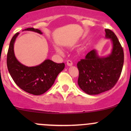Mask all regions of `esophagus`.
Here are the masks:
<instances>
[{
	"label": "esophagus",
	"mask_w": 131,
	"mask_h": 131,
	"mask_svg": "<svg viewBox=\"0 0 131 131\" xmlns=\"http://www.w3.org/2000/svg\"><path fill=\"white\" fill-rule=\"evenodd\" d=\"M67 66H68V67H71V66L73 65V63H72V61H70V60L67 61Z\"/></svg>",
	"instance_id": "1"
}]
</instances>
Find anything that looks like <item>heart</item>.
Returning <instances> with one entry per match:
<instances>
[{
    "mask_svg": "<svg viewBox=\"0 0 131 131\" xmlns=\"http://www.w3.org/2000/svg\"><path fill=\"white\" fill-rule=\"evenodd\" d=\"M55 50L56 51V52L58 53H59V54H63V51L62 50L61 48H60L59 47H55Z\"/></svg>",
    "mask_w": 131,
    "mask_h": 131,
    "instance_id": "1",
    "label": "heart"
}]
</instances>
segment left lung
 <instances>
[{"instance_id":"left-lung-1","label":"left lung","mask_w":131,"mask_h":131,"mask_svg":"<svg viewBox=\"0 0 131 131\" xmlns=\"http://www.w3.org/2000/svg\"><path fill=\"white\" fill-rule=\"evenodd\" d=\"M105 38L112 43L111 53L100 56L96 49L88 52L78 62V84L89 95L99 94L112 89L118 81L124 64V51L115 34L105 29Z\"/></svg>"}]
</instances>
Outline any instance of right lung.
<instances>
[{
    "instance_id": "add662e5",
    "label": "right lung",
    "mask_w": 131,
    "mask_h": 131,
    "mask_svg": "<svg viewBox=\"0 0 131 131\" xmlns=\"http://www.w3.org/2000/svg\"><path fill=\"white\" fill-rule=\"evenodd\" d=\"M23 31H31L42 34L40 30L28 28ZM19 33L13 36L9 44L7 55V66L10 76L18 87L34 95H40L51 88L55 80L64 68V63H56L46 59L39 65L27 67L16 58L14 45Z\"/></svg>"
}]
</instances>
